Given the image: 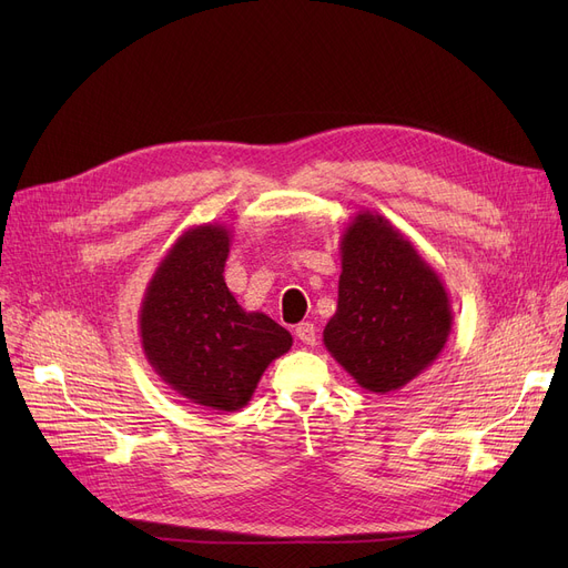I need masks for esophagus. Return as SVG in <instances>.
I'll list each match as a JSON object with an SVG mask.
<instances>
[{
  "label": "esophagus",
  "mask_w": 568,
  "mask_h": 568,
  "mask_svg": "<svg viewBox=\"0 0 568 568\" xmlns=\"http://www.w3.org/2000/svg\"><path fill=\"white\" fill-rule=\"evenodd\" d=\"M294 334H296V338H300L304 345H315L317 343V332H315V326L311 324V322H302L300 326H296L294 329Z\"/></svg>",
  "instance_id": "1"
}]
</instances>
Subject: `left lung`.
<instances>
[{
	"label": "left lung",
	"mask_w": 568,
	"mask_h": 568,
	"mask_svg": "<svg viewBox=\"0 0 568 568\" xmlns=\"http://www.w3.org/2000/svg\"><path fill=\"white\" fill-rule=\"evenodd\" d=\"M341 268L324 347L362 389L379 396L405 389L449 341V292L409 239L368 209L341 234Z\"/></svg>",
	"instance_id": "8db88e82"
}]
</instances>
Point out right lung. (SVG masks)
<instances>
[{
    "instance_id": "right-lung-1",
    "label": "right lung",
    "mask_w": 568,
    "mask_h": 568,
    "mask_svg": "<svg viewBox=\"0 0 568 568\" xmlns=\"http://www.w3.org/2000/svg\"><path fill=\"white\" fill-rule=\"evenodd\" d=\"M232 232L221 223L179 234L144 290L140 343L146 362L172 392L204 409L248 405L292 336L272 317L244 311L223 272Z\"/></svg>"
}]
</instances>
